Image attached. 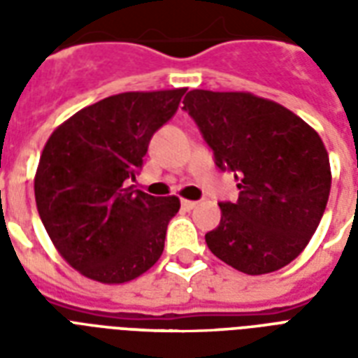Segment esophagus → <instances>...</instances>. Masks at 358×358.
Instances as JSON below:
<instances>
[{
	"mask_svg": "<svg viewBox=\"0 0 358 358\" xmlns=\"http://www.w3.org/2000/svg\"><path fill=\"white\" fill-rule=\"evenodd\" d=\"M195 206H196L195 201H182V210H185V212H191Z\"/></svg>",
	"mask_w": 358,
	"mask_h": 358,
	"instance_id": "obj_1",
	"label": "esophagus"
}]
</instances>
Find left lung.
Returning <instances> with one entry per match:
<instances>
[{"label":"left lung","instance_id":"8db88e82","mask_svg":"<svg viewBox=\"0 0 358 358\" xmlns=\"http://www.w3.org/2000/svg\"><path fill=\"white\" fill-rule=\"evenodd\" d=\"M195 120L221 171L234 173L239 196L219 202L221 223L206 234L219 260L247 275L295 260L322 221L331 165L320 135L289 109L250 92L189 91Z\"/></svg>","mask_w":358,"mask_h":358}]
</instances>
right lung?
<instances>
[{"mask_svg": "<svg viewBox=\"0 0 358 358\" xmlns=\"http://www.w3.org/2000/svg\"><path fill=\"white\" fill-rule=\"evenodd\" d=\"M184 94H115L50 135L36 169V208L53 245L81 275L122 284L159 260L180 201L134 191L126 180H135L152 135L173 119Z\"/></svg>", "mask_w": 358, "mask_h": 358, "instance_id": "right-lung-1", "label": "right lung"}]
</instances>
